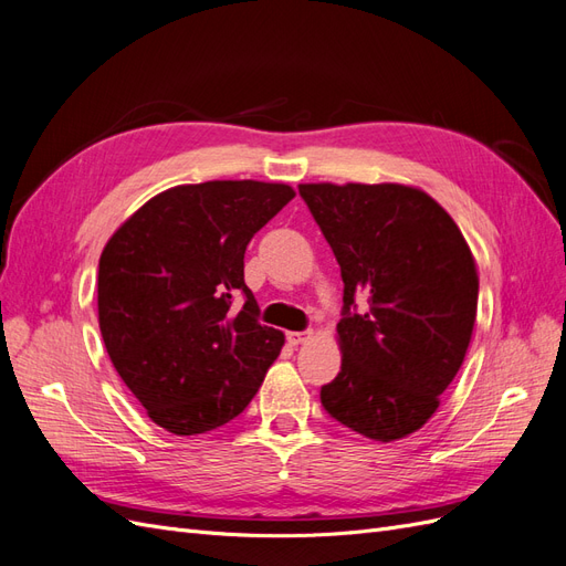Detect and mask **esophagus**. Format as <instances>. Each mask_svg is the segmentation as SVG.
<instances>
[{"label":"esophagus","instance_id":"1","mask_svg":"<svg viewBox=\"0 0 566 566\" xmlns=\"http://www.w3.org/2000/svg\"><path fill=\"white\" fill-rule=\"evenodd\" d=\"M310 331H290L287 333V342H290V345H293V347H297V345H302V342H306V339H310Z\"/></svg>","mask_w":566,"mask_h":566}]
</instances>
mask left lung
<instances>
[{"instance_id":"left-lung-1","label":"left lung","mask_w":566,"mask_h":566,"mask_svg":"<svg viewBox=\"0 0 566 566\" xmlns=\"http://www.w3.org/2000/svg\"><path fill=\"white\" fill-rule=\"evenodd\" d=\"M300 196L345 283L342 366L321 387V403L373 441L413 434L434 416L472 339L479 276L465 235L416 186L321 181L300 184Z\"/></svg>"}]
</instances>
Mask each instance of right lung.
Wrapping results in <instances>:
<instances>
[{
  "label": "right lung",
  "mask_w": 566,
  "mask_h": 566,
  "mask_svg": "<svg viewBox=\"0 0 566 566\" xmlns=\"http://www.w3.org/2000/svg\"><path fill=\"white\" fill-rule=\"evenodd\" d=\"M293 198L276 181L181 184L144 202L101 252V337L163 430L191 437L227 424L279 358L285 335L256 321L243 256Z\"/></svg>",
  "instance_id": "obj_1"
}]
</instances>
